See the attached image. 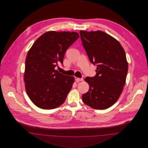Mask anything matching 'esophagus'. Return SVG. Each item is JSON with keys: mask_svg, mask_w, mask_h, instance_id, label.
I'll list each match as a JSON object with an SVG mask.
<instances>
[{"mask_svg": "<svg viewBox=\"0 0 148 148\" xmlns=\"http://www.w3.org/2000/svg\"><path fill=\"white\" fill-rule=\"evenodd\" d=\"M75 80L77 82H80V81H83V78H79V77H75Z\"/></svg>", "mask_w": 148, "mask_h": 148, "instance_id": "34e87169", "label": "esophagus"}]
</instances>
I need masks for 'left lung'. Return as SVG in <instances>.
Instances as JSON below:
<instances>
[{
    "label": "left lung",
    "instance_id": "8db88e82",
    "mask_svg": "<svg viewBox=\"0 0 148 148\" xmlns=\"http://www.w3.org/2000/svg\"><path fill=\"white\" fill-rule=\"evenodd\" d=\"M80 35L90 62L97 66L96 75L85 79L89 89L82 100L93 109H108L118 100L125 83L128 63L125 51L105 32L81 30Z\"/></svg>",
    "mask_w": 148,
    "mask_h": 148
}]
</instances>
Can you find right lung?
Segmentation results:
<instances>
[{
	"instance_id": "add662e5",
	"label": "right lung",
	"mask_w": 148,
	"mask_h": 148,
	"mask_svg": "<svg viewBox=\"0 0 148 148\" xmlns=\"http://www.w3.org/2000/svg\"><path fill=\"white\" fill-rule=\"evenodd\" d=\"M78 38L77 32L50 31L38 38L29 50L24 82L29 98L38 107L53 109L64 103L75 79L55 68L63 64L66 50Z\"/></svg>"
}]
</instances>
